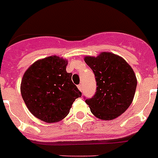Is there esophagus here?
I'll use <instances>...</instances> for the list:
<instances>
[{
	"mask_svg": "<svg viewBox=\"0 0 158 158\" xmlns=\"http://www.w3.org/2000/svg\"><path fill=\"white\" fill-rule=\"evenodd\" d=\"M77 88H78V89H79V90L81 91V92H82V90H83V88H82V85L81 84V85H77Z\"/></svg>",
	"mask_w": 158,
	"mask_h": 158,
	"instance_id": "esophagus-1",
	"label": "esophagus"
}]
</instances>
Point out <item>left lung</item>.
I'll list each match as a JSON object with an SVG mask.
<instances>
[{
    "label": "left lung",
    "instance_id": "left-lung-1",
    "mask_svg": "<svg viewBox=\"0 0 158 158\" xmlns=\"http://www.w3.org/2000/svg\"><path fill=\"white\" fill-rule=\"evenodd\" d=\"M96 80V92L86 99L91 112L97 118L110 121L126 111L132 102L137 79L132 68L122 57L102 52L96 57L84 58Z\"/></svg>",
    "mask_w": 158,
    "mask_h": 158
}]
</instances>
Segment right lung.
<instances>
[{
  "mask_svg": "<svg viewBox=\"0 0 158 158\" xmlns=\"http://www.w3.org/2000/svg\"><path fill=\"white\" fill-rule=\"evenodd\" d=\"M68 61L52 56L34 62L24 73L20 85L23 99L35 118L56 123L68 115L74 100L81 96L66 72Z\"/></svg>",
  "mask_w": 158,
  "mask_h": 158,
  "instance_id": "1",
  "label": "right lung"
}]
</instances>
